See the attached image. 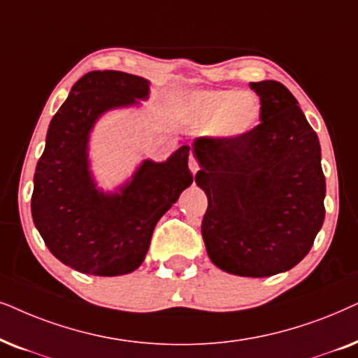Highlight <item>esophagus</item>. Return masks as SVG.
I'll return each instance as SVG.
<instances>
[{
	"label": "esophagus",
	"mask_w": 358,
	"mask_h": 358,
	"mask_svg": "<svg viewBox=\"0 0 358 358\" xmlns=\"http://www.w3.org/2000/svg\"><path fill=\"white\" fill-rule=\"evenodd\" d=\"M188 166H189V170H192V173H193V175L196 173V171L199 170V164L196 162V159H194V157H189Z\"/></svg>",
	"instance_id": "obj_1"
}]
</instances>
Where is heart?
<instances>
[{
  "mask_svg": "<svg viewBox=\"0 0 358 358\" xmlns=\"http://www.w3.org/2000/svg\"><path fill=\"white\" fill-rule=\"evenodd\" d=\"M180 126L208 131L216 139H241L260 121L262 104L255 93L236 90H201L183 94L171 109Z\"/></svg>",
  "mask_w": 358,
  "mask_h": 358,
  "instance_id": "b5f03b06",
  "label": "heart"
}]
</instances>
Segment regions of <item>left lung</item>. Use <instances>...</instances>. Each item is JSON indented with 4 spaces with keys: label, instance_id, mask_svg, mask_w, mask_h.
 <instances>
[{
    "label": "left lung",
    "instance_id": "left-lung-1",
    "mask_svg": "<svg viewBox=\"0 0 358 358\" xmlns=\"http://www.w3.org/2000/svg\"><path fill=\"white\" fill-rule=\"evenodd\" d=\"M260 124L241 139L201 137L194 182L208 196L201 234L227 273L271 276L298 265L324 222L321 145L296 98L275 80L250 83Z\"/></svg>",
    "mask_w": 358,
    "mask_h": 358
}]
</instances>
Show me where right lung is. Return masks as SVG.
Segmentation results:
<instances>
[{
    "label": "right lung",
    "mask_w": 358,
    "mask_h": 358,
    "mask_svg": "<svg viewBox=\"0 0 358 358\" xmlns=\"http://www.w3.org/2000/svg\"><path fill=\"white\" fill-rule=\"evenodd\" d=\"M149 98V80L116 70L90 71L52 117L37 162L32 219L62 264L87 275L139 268L159 219L193 183L189 147L166 162L144 160L119 193L96 188L88 169L90 131L103 113Z\"/></svg>",
    "instance_id": "obj_1"
}]
</instances>
